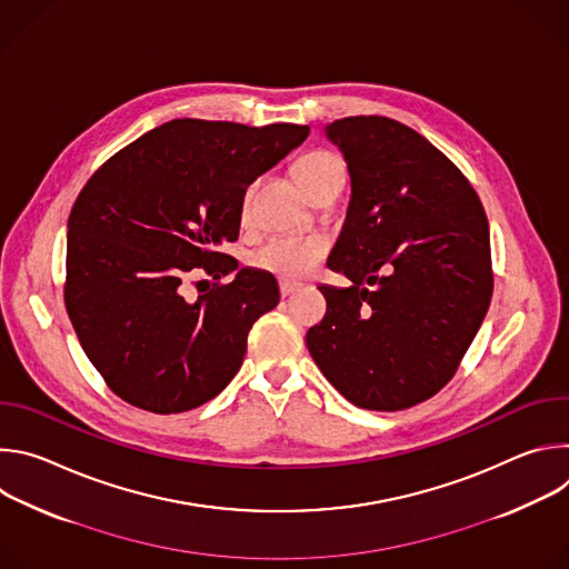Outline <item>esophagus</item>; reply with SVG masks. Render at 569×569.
I'll return each mask as SVG.
<instances>
[{"label": "esophagus", "instance_id": "1", "mask_svg": "<svg viewBox=\"0 0 569 569\" xmlns=\"http://www.w3.org/2000/svg\"><path fill=\"white\" fill-rule=\"evenodd\" d=\"M301 286L299 283H295V281H288V279H281L279 281V292H281V297H290L292 292H297Z\"/></svg>", "mask_w": 569, "mask_h": 569}]
</instances>
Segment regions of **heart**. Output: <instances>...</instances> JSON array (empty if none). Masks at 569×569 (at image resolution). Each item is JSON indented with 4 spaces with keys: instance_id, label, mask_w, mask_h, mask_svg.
Wrapping results in <instances>:
<instances>
[{
    "instance_id": "heart-1",
    "label": "heart",
    "mask_w": 569,
    "mask_h": 569,
    "mask_svg": "<svg viewBox=\"0 0 569 569\" xmlns=\"http://www.w3.org/2000/svg\"><path fill=\"white\" fill-rule=\"evenodd\" d=\"M292 176L301 191L310 198L317 189L327 187L333 180H345L347 167L342 157L329 150H310L301 154L295 167ZM252 189L242 196V209L248 211ZM327 254V240L317 236H279L268 240L261 250L254 252L252 261L257 268L272 272L283 279H299L306 277L317 268V263Z\"/></svg>"
}]
</instances>
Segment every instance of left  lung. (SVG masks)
<instances>
[{
	"label": "left lung",
	"instance_id": "left-lung-1",
	"mask_svg": "<svg viewBox=\"0 0 569 569\" xmlns=\"http://www.w3.org/2000/svg\"><path fill=\"white\" fill-rule=\"evenodd\" d=\"M323 134L351 178L327 266L351 286H319L327 315L306 347L358 408H412L455 376L489 310V220L461 171L417 130L347 117Z\"/></svg>",
	"mask_w": 569,
	"mask_h": 569
}]
</instances>
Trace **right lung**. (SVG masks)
I'll return each mask as SVG.
<instances>
[{
	"label": "right lung",
	"instance_id": "right-lung-1",
	"mask_svg": "<svg viewBox=\"0 0 569 569\" xmlns=\"http://www.w3.org/2000/svg\"><path fill=\"white\" fill-rule=\"evenodd\" d=\"M308 132L176 119L110 157L80 191L67 222L64 306L86 356L126 402L189 412L238 373L279 286L218 248L238 238L248 187ZM198 269L234 279L187 302L179 286Z\"/></svg>",
	"mask_w": 569,
	"mask_h": 569
}]
</instances>
